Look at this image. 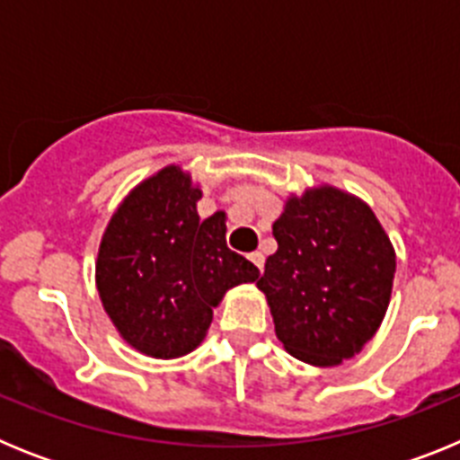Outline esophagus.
<instances>
[{
	"mask_svg": "<svg viewBox=\"0 0 460 460\" xmlns=\"http://www.w3.org/2000/svg\"><path fill=\"white\" fill-rule=\"evenodd\" d=\"M249 260L253 262L255 267H258V271H262V267H265V255L260 253V251H255V253L249 255Z\"/></svg>",
	"mask_w": 460,
	"mask_h": 460,
	"instance_id": "obj_1",
	"label": "esophagus"
}]
</instances>
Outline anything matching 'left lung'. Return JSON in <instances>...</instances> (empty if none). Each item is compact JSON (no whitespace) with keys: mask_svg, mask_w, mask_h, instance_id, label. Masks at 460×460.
I'll use <instances>...</instances> for the list:
<instances>
[{"mask_svg":"<svg viewBox=\"0 0 460 460\" xmlns=\"http://www.w3.org/2000/svg\"><path fill=\"white\" fill-rule=\"evenodd\" d=\"M265 262L276 336L295 359L339 367L376 336L392 299L396 251L367 202L336 186L290 193Z\"/></svg>","mask_w":460,"mask_h":460,"instance_id":"left-lung-1","label":"left lung"}]
</instances>
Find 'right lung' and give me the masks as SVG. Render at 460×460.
<instances>
[{"mask_svg": "<svg viewBox=\"0 0 460 460\" xmlns=\"http://www.w3.org/2000/svg\"><path fill=\"white\" fill-rule=\"evenodd\" d=\"M200 198L189 170L170 164L128 190L101 237L103 311L133 350L154 359L193 352L226 292L260 276L227 249L226 211L202 221Z\"/></svg>", "mask_w": 460, "mask_h": 460, "instance_id": "obj_1", "label": "right lung"}]
</instances>
